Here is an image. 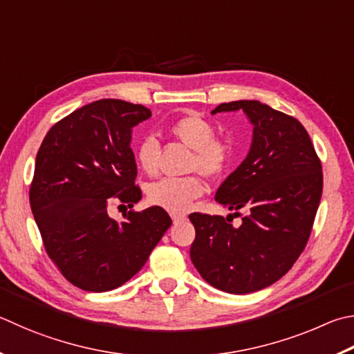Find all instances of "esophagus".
Returning a JSON list of instances; mask_svg holds the SVG:
<instances>
[{
	"label": "esophagus",
	"mask_w": 354,
	"mask_h": 354,
	"mask_svg": "<svg viewBox=\"0 0 354 354\" xmlns=\"http://www.w3.org/2000/svg\"><path fill=\"white\" fill-rule=\"evenodd\" d=\"M171 220H173V223H179V221H184V220H187V216L185 215H171Z\"/></svg>",
	"instance_id": "esophagus-1"
}]
</instances>
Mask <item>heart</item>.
I'll return each instance as SVG.
<instances>
[{
    "instance_id": "heart-1",
    "label": "heart",
    "mask_w": 354,
    "mask_h": 354,
    "mask_svg": "<svg viewBox=\"0 0 354 354\" xmlns=\"http://www.w3.org/2000/svg\"><path fill=\"white\" fill-rule=\"evenodd\" d=\"M170 136L189 147L192 156L187 171H198L204 178L216 179L227 170L232 160V147L224 139L215 138V128L199 114H185L167 127ZM159 144L155 138L147 136L136 147V162L147 175L158 171ZM204 194L201 178L190 175L185 178H164L151 184L147 192L153 205L165 209L170 214H184L192 203Z\"/></svg>"
}]
</instances>
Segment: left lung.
Wrapping results in <instances>:
<instances>
[{
  "instance_id": "1",
  "label": "left lung",
  "mask_w": 354,
  "mask_h": 354,
  "mask_svg": "<svg viewBox=\"0 0 354 354\" xmlns=\"http://www.w3.org/2000/svg\"><path fill=\"white\" fill-rule=\"evenodd\" d=\"M243 110L254 125L252 145L215 199L241 218L234 227L220 215L190 214L196 236L190 259L220 291L248 294L289 271L310 239L322 198V164L305 127L259 100L218 105L212 114Z\"/></svg>"
}]
</instances>
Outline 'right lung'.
Masks as SVG:
<instances>
[{
	"label": "right lung",
	"instance_id": "right-lung-1",
	"mask_svg": "<svg viewBox=\"0 0 354 354\" xmlns=\"http://www.w3.org/2000/svg\"><path fill=\"white\" fill-rule=\"evenodd\" d=\"M151 115L149 108L102 99L68 114L50 128L37 153L29 190L30 209L44 249L74 286L105 292L130 280L149 260L171 218L153 205L124 220L108 204L133 207L138 167L131 130Z\"/></svg>",
	"mask_w": 354,
	"mask_h": 354
}]
</instances>
